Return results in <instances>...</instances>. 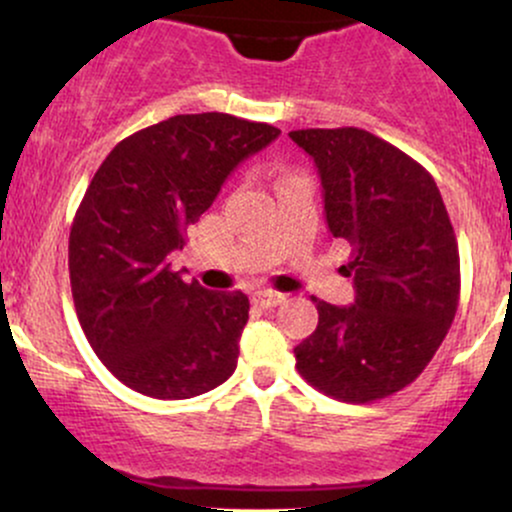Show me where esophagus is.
I'll list each match as a JSON object with an SVG mask.
<instances>
[{
    "instance_id": "esophagus-1",
    "label": "esophagus",
    "mask_w": 512,
    "mask_h": 512,
    "mask_svg": "<svg viewBox=\"0 0 512 512\" xmlns=\"http://www.w3.org/2000/svg\"><path fill=\"white\" fill-rule=\"evenodd\" d=\"M284 301H286V296L279 291H257L255 293V303L262 305V308H276V305H281Z\"/></svg>"
}]
</instances>
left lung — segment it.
<instances>
[{"mask_svg":"<svg viewBox=\"0 0 512 512\" xmlns=\"http://www.w3.org/2000/svg\"><path fill=\"white\" fill-rule=\"evenodd\" d=\"M320 170L334 238L351 245L349 308L313 296L317 327L293 349L305 383L339 402L404 390L431 363L460 303V250L433 175L358 127L289 132Z\"/></svg>","mask_w":512,"mask_h":512,"instance_id":"obj_1","label":"left lung"}]
</instances>
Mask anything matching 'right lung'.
Instances as JSON below:
<instances>
[{
    "label": "right lung",
    "mask_w": 512,
    "mask_h": 512,
    "mask_svg": "<svg viewBox=\"0 0 512 512\" xmlns=\"http://www.w3.org/2000/svg\"><path fill=\"white\" fill-rule=\"evenodd\" d=\"M279 134L226 113L175 115L122 139L88 182L69 233V281L88 344L122 385L190 399L233 375L248 296L187 284L168 255L231 170Z\"/></svg>",
    "instance_id": "1"
}]
</instances>
